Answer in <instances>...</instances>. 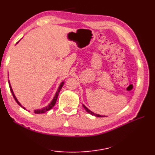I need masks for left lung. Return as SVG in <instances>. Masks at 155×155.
I'll return each instance as SVG.
<instances>
[{"instance_id":"8db88e82","label":"left lung","mask_w":155,"mask_h":155,"mask_svg":"<svg viewBox=\"0 0 155 155\" xmlns=\"http://www.w3.org/2000/svg\"><path fill=\"white\" fill-rule=\"evenodd\" d=\"M83 107H84V109H85L86 110V111H87V113H89V114H90L91 115H94V116H96V117H104L103 115H98V114H94V112H92L91 111H90V109H88L87 108V107H86L85 105H84V104H83ZM104 117H105V115H104Z\"/></svg>"}]
</instances>
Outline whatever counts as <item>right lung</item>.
<instances>
[{"mask_svg":"<svg viewBox=\"0 0 155 155\" xmlns=\"http://www.w3.org/2000/svg\"><path fill=\"white\" fill-rule=\"evenodd\" d=\"M18 41L17 42V44H18ZM8 82H9V85L10 90H11V92H12V94L13 97H14V98L15 99V101H16V103H17L18 104H19V105H20L21 107H22V108L24 109H26L25 107H24L23 106H22V104H21L19 103V101H18V99L16 98V97H15V94H14V91H13V90H12V86H11V84H10V83H9V81H8ZM64 81H63V82H62L61 84H60V85H59V88H58V90H57V92H56V94H55V96H54V98H53V99H52V101H51V103H50L48 106L46 107H44V108L41 109H37V110H34V113H35V114H44V113H45V112H46V111H49L50 109H51L52 108V107H53L54 106V104H55V103H56V101H57V98H58V96H59V93L60 90H61V88H62V87H63V85H64Z\"/></svg>","mask_w":155,"mask_h":155,"instance_id":"1","label":"right lung"}]
</instances>
